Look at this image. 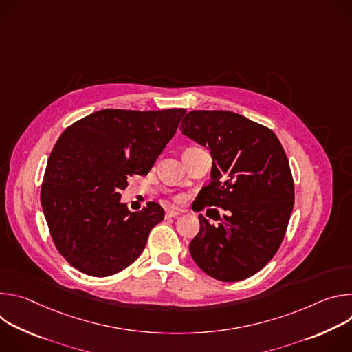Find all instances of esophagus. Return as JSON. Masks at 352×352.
I'll return each instance as SVG.
<instances>
[{
  "mask_svg": "<svg viewBox=\"0 0 352 352\" xmlns=\"http://www.w3.org/2000/svg\"><path fill=\"white\" fill-rule=\"evenodd\" d=\"M179 214H181V212L177 210V209H168V210L166 212V217H177V216H179Z\"/></svg>",
  "mask_w": 352,
  "mask_h": 352,
  "instance_id": "1",
  "label": "esophagus"
}]
</instances>
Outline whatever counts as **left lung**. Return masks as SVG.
Listing matches in <instances>:
<instances>
[{"instance_id": "obj_1", "label": "left lung", "mask_w": 352, "mask_h": 352, "mask_svg": "<svg viewBox=\"0 0 352 352\" xmlns=\"http://www.w3.org/2000/svg\"><path fill=\"white\" fill-rule=\"evenodd\" d=\"M179 129L206 146L213 159L197 212L210 206L227 212L219 214V224L199 214L192 259L220 281L256 274L277 254L294 208V179L280 140L270 128L220 110L190 111Z\"/></svg>"}]
</instances>
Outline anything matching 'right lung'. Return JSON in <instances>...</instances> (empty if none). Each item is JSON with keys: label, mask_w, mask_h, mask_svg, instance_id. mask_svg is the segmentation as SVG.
<instances>
[{"label": "right lung", "mask_w": 352, "mask_h": 352, "mask_svg": "<svg viewBox=\"0 0 352 352\" xmlns=\"http://www.w3.org/2000/svg\"><path fill=\"white\" fill-rule=\"evenodd\" d=\"M184 109H107L72 125L48 157L40 200L58 252L79 272L113 276L132 265L164 210L148 202L131 213L121 190L147 175L175 135Z\"/></svg>", "instance_id": "add662e5"}]
</instances>
